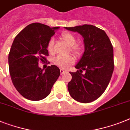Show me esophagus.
<instances>
[{
	"mask_svg": "<svg viewBox=\"0 0 130 130\" xmlns=\"http://www.w3.org/2000/svg\"><path fill=\"white\" fill-rule=\"evenodd\" d=\"M65 72H66V71H65L64 69H60V73H61V75H63V73H65Z\"/></svg>",
	"mask_w": 130,
	"mask_h": 130,
	"instance_id": "34e87169",
	"label": "esophagus"
}]
</instances>
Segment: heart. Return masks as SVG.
<instances>
[{"label":"heart","mask_w":130,"mask_h":130,"mask_svg":"<svg viewBox=\"0 0 130 130\" xmlns=\"http://www.w3.org/2000/svg\"><path fill=\"white\" fill-rule=\"evenodd\" d=\"M61 38L63 41L68 45L69 46H71V50L74 53L79 54L81 52V47L79 45L75 44L77 39L76 37L73 34L69 33V32H63L61 35ZM47 50L50 53H52L53 51V40L51 39L49 41L47 45ZM75 62V58L71 55H59L53 59V63L58 67L62 69H68L71 65Z\"/></svg>","instance_id":"b5f03b06"}]
</instances>
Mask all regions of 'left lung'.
<instances>
[{
  "mask_svg": "<svg viewBox=\"0 0 130 130\" xmlns=\"http://www.w3.org/2000/svg\"><path fill=\"white\" fill-rule=\"evenodd\" d=\"M78 32L83 38L85 51L75 68L69 72L72 79L68 83L71 96L82 103L99 99L108 85L114 71V51L111 41L104 30L92 25L64 27ZM83 70L86 73H82Z\"/></svg>",
  "mask_w": 130,
  "mask_h": 130,
  "instance_id": "obj_1",
  "label": "left lung"
}]
</instances>
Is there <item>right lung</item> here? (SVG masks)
<instances>
[{"label": "right lung", "instance_id": "right-lung-1", "mask_svg": "<svg viewBox=\"0 0 130 130\" xmlns=\"http://www.w3.org/2000/svg\"><path fill=\"white\" fill-rule=\"evenodd\" d=\"M59 28L33 23L14 38L8 55L10 75L16 89L25 99L33 101L45 99L59 77V69L55 65L45 70L38 65L40 59L46 60L47 43Z\"/></svg>", "mask_w": 130, "mask_h": 130}]
</instances>
